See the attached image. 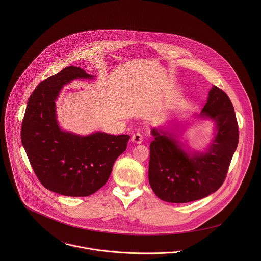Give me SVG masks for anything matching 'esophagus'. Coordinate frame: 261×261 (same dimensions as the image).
I'll list each match as a JSON object with an SVG mask.
<instances>
[{
    "instance_id": "esophagus-1",
    "label": "esophagus",
    "mask_w": 261,
    "mask_h": 261,
    "mask_svg": "<svg viewBox=\"0 0 261 261\" xmlns=\"http://www.w3.org/2000/svg\"><path fill=\"white\" fill-rule=\"evenodd\" d=\"M143 141H144V138H143L142 134H140V133H136L132 137V142L134 144H142Z\"/></svg>"
}]
</instances>
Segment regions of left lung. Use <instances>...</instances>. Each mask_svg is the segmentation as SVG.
I'll return each instance as SVG.
<instances>
[{"instance_id":"left-lung-1","label":"left lung","mask_w":261,"mask_h":261,"mask_svg":"<svg viewBox=\"0 0 261 261\" xmlns=\"http://www.w3.org/2000/svg\"><path fill=\"white\" fill-rule=\"evenodd\" d=\"M196 117L215 122L214 139L205 151L186 150L178 135L152 128L149 182L163 201L188 203L209 196L222 186L239 139L234 108L222 89L213 85Z\"/></svg>"}]
</instances>
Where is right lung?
<instances>
[{"label":"right lung","mask_w":261,"mask_h":261,"mask_svg":"<svg viewBox=\"0 0 261 261\" xmlns=\"http://www.w3.org/2000/svg\"><path fill=\"white\" fill-rule=\"evenodd\" d=\"M77 78L94 76L69 66L39 83L27 103L21 140L43 186L60 195L85 197L106 185L129 136L97 132L82 137L60 128L55 100L62 87Z\"/></svg>","instance_id":"1"}]
</instances>
